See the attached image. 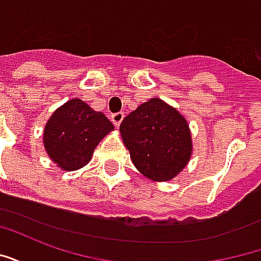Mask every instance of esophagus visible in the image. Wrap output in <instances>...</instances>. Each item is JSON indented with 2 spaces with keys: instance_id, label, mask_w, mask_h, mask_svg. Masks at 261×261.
I'll return each mask as SVG.
<instances>
[{
  "instance_id": "esophagus-1",
  "label": "esophagus",
  "mask_w": 261,
  "mask_h": 261,
  "mask_svg": "<svg viewBox=\"0 0 261 261\" xmlns=\"http://www.w3.org/2000/svg\"><path fill=\"white\" fill-rule=\"evenodd\" d=\"M110 119H112V121H113L114 125H117V127H119L120 123H121V120L124 119V113H123V112H117V113H113L112 116H110Z\"/></svg>"
}]
</instances>
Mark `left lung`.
Instances as JSON below:
<instances>
[{
    "label": "left lung",
    "instance_id": "8db88e82",
    "mask_svg": "<svg viewBox=\"0 0 261 261\" xmlns=\"http://www.w3.org/2000/svg\"><path fill=\"white\" fill-rule=\"evenodd\" d=\"M133 164L156 181L173 179L192 155V134L176 109L153 97L131 112L120 124Z\"/></svg>",
    "mask_w": 261,
    "mask_h": 261
}]
</instances>
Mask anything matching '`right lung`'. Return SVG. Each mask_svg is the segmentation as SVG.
Here are the masks:
<instances>
[{"mask_svg": "<svg viewBox=\"0 0 261 261\" xmlns=\"http://www.w3.org/2000/svg\"><path fill=\"white\" fill-rule=\"evenodd\" d=\"M112 121L81 99H72L53 113L44 127V148L53 162L64 170L85 166L93 149L108 133Z\"/></svg>", "mask_w": 261, "mask_h": 261, "instance_id": "1", "label": "right lung"}]
</instances>
